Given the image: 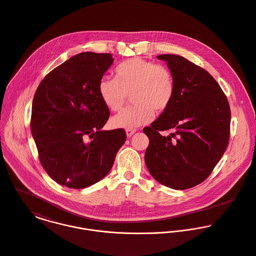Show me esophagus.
<instances>
[{
    "mask_svg": "<svg viewBox=\"0 0 256 256\" xmlns=\"http://www.w3.org/2000/svg\"><path fill=\"white\" fill-rule=\"evenodd\" d=\"M135 132H136L135 129H128V130H126V136H127L128 138H130Z\"/></svg>",
    "mask_w": 256,
    "mask_h": 256,
    "instance_id": "esophagus-1",
    "label": "esophagus"
}]
</instances>
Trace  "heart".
Returning a JSON list of instances; mask_svg holds the SVG:
<instances>
[{
    "label": "heart",
    "mask_w": 256,
    "mask_h": 256,
    "mask_svg": "<svg viewBox=\"0 0 256 256\" xmlns=\"http://www.w3.org/2000/svg\"><path fill=\"white\" fill-rule=\"evenodd\" d=\"M98 92L111 111L120 110L130 96L134 105L113 116L110 124L118 129H135L149 123L154 112L160 114L168 109L174 94V80L168 68L134 58L116 68L115 80L103 78Z\"/></svg>",
    "instance_id": "1"
}]
</instances>
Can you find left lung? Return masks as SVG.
<instances>
[{
    "label": "left lung",
    "mask_w": 256,
    "mask_h": 256,
    "mask_svg": "<svg viewBox=\"0 0 256 256\" xmlns=\"http://www.w3.org/2000/svg\"><path fill=\"white\" fill-rule=\"evenodd\" d=\"M174 80L170 106L143 132L150 142L145 163L152 176L174 190L204 182L222 157L230 139V109L216 80L176 54L157 56ZM172 130L169 136L159 130Z\"/></svg>",
    "instance_id": "1"
}]
</instances>
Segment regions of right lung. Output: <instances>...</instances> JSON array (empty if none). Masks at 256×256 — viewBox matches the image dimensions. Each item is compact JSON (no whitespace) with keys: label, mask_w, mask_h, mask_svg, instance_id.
Here are the masks:
<instances>
[{"label":"right lung","mask_w":256,"mask_h":256,"mask_svg":"<svg viewBox=\"0 0 256 256\" xmlns=\"http://www.w3.org/2000/svg\"><path fill=\"white\" fill-rule=\"evenodd\" d=\"M110 54L82 52L52 70L32 100L30 129L40 161L58 184L84 188L111 170L126 140L123 129L102 130L109 109L98 86Z\"/></svg>","instance_id":"1"}]
</instances>
